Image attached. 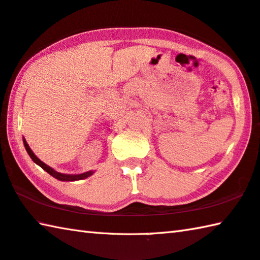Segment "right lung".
Returning a JSON list of instances; mask_svg holds the SVG:
<instances>
[{
	"instance_id": "obj_1",
	"label": "right lung",
	"mask_w": 260,
	"mask_h": 260,
	"mask_svg": "<svg viewBox=\"0 0 260 260\" xmlns=\"http://www.w3.org/2000/svg\"><path fill=\"white\" fill-rule=\"evenodd\" d=\"M23 141V145H25V149L27 151V153L29 154V157L31 158L32 161H34L36 165H39L40 167H42L44 169V171L46 173H49L51 176H53L54 178L59 179V181H62V182H73V181H79V179H84V178H87L91 175H93V171H89V172H86V173H83V174H62V173H59L54 171L53 168L48 166V165L44 164L43 161H42L41 159H39L35 155V153L32 152L31 149L29 148V145H28V143L26 142L25 139H22Z\"/></svg>"
}]
</instances>
